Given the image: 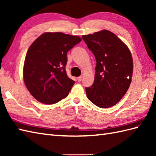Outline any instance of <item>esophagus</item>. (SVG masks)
Instances as JSON below:
<instances>
[{"instance_id":"1","label":"esophagus","mask_w":156,"mask_h":156,"mask_svg":"<svg viewBox=\"0 0 156 156\" xmlns=\"http://www.w3.org/2000/svg\"><path fill=\"white\" fill-rule=\"evenodd\" d=\"M77 80H78V82H81L82 80V76H79V77L77 78Z\"/></svg>"}]
</instances>
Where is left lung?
Masks as SVG:
<instances>
[{"label":"left lung","mask_w":156,"mask_h":156,"mask_svg":"<svg viewBox=\"0 0 156 156\" xmlns=\"http://www.w3.org/2000/svg\"><path fill=\"white\" fill-rule=\"evenodd\" d=\"M96 58L94 83L86 88L87 98L97 107H112L121 101L131 82L133 59L126 45L108 30L82 35Z\"/></svg>","instance_id":"8db88e82"}]
</instances>
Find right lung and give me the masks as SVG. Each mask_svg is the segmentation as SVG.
<instances>
[{"label": "right lung", "instance_id": "obj_1", "mask_svg": "<svg viewBox=\"0 0 156 156\" xmlns=\"http://www.w3.org/2000/svg\"><path fill=\"white\" fill-rule=\"evenodd\" d=\"M81 41L78 36L48 32L31 45L25 59L23 79L36 100L51 105L68 95L75 82L66 72L67 53Z\"/></svg>", "mask_w": 156, "mask_h": 156}]
</instances>
